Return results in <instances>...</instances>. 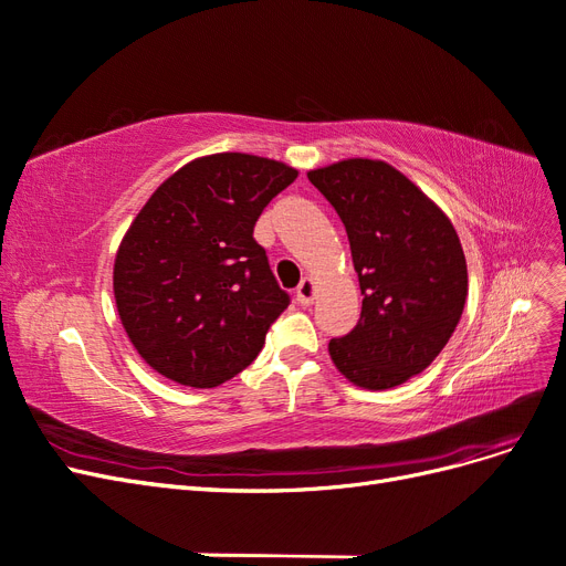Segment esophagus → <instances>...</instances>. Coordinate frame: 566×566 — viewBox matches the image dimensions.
Segmentation results:
<instances>
[{
    "label": "esophagus",
    "instance_id": "1",
    "mask_svg": "<svg viewBox=\"0 0 566 566\" xmlns=\"http://www.w3.org/2000/svg\"><path fill=\"white\" fill-rule=\"evenodd\" d=\"M295 297H297L300 304L310 306V304L314 302V297H316V285H314V281H312V279H302V283L297 285Z\"/></svg>",
    "mask_w": 566,
    "mask_h": 566
}]
</instances>
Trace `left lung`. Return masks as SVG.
<instances>
[{"label": "left lung", "instance_id": "left-lung-1", "mask_svg": "<svg viewBox=\"0 0 566 566\" xmlns=\"http://www.w3.org/2000/svg\"><path fill=\"white\" fill-rule=\"evenodd\" d=\"M339 214L361 285V318L331 358L364 389H391L447 347L468 297V264L449 217L382 160L306 175Z\"/></svg>", "mask_w": 566, "mask_h": 566}]
</instances>
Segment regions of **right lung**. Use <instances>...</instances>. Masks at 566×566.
<instances>
[{
    "label": "right lung",
    "instance_id": "1",
    "mask_svg": "<svg viewBox=\"0 0 566 566\" xmlns=\"http://www.w3.org/2000/svg\"><path fill=\"white\" fill-rule=\"evenodd\" d=\"M297 179L276 160L217 153L148 198L115 256L119 318L144 361L208 389L245 370L290 304L254 241L271 198Z\"/></svg>",
    "mask_w": 566,
    "mask_h": 566
}]
</instances>
